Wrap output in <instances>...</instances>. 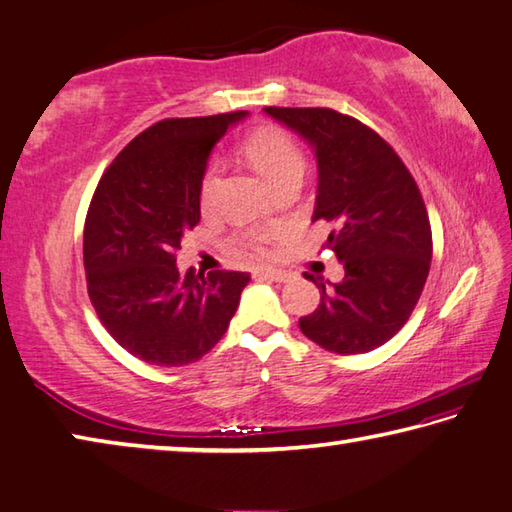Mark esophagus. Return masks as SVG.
Instances as JSON below:
<instances>
[{
    "instance_id": "34e87169",
    "label": "esophagus",
    "mask_w": 512,
    "mask_h": 512,
    "mask_svg": "<svg viewBox=\"0 0 512 512\" xmlns=\"http://www.w3.org/2000/svg\"><path fill=\"white\" fill-rule=\"evenodd\" d=\"M256 276L265 278V281H272V283H285L287 281V274L283 272V269H260V272H256Z\"/></svg>"
}]
</instances>
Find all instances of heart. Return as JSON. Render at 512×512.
<instances>
[{
  "label": "heart",
  "instance_id": "heart-1",
  "mask_svg": "<svg viewBox=\"0 0 512 512\" xmlns=\"http://www.w3.org/2000/svg\"><path fill=\"white\" fill-rule=\"evenodd\" d=\"M240 151L247 158L260 176H263L274 189L281 187L283 182L303 176L305 158L294 138L281 127H260L249 133V136L240 144ZM220 173L223 165L218 160H211L202 171L200 178V205L202 209H211L216 205L218 187H220ZM265 234L258 231H249L243 236V243L252 249H263Z\"/></svg>",
  "mask_w": 512,
  "mask_h": 512
}]
</instances>
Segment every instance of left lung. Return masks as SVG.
Here are the masks:
<instances>
[{
    "instance_id": "8db88e82",
    "label": "left lung",
    "mask_w": 512,
    "mask_h": 512,
    "mask_svg": "<svg viewBox=\"0 0 512 512\" xmlns=\"http://www.w3.org/2000/svg\"><path fill=\"white\" fill-rule=\"evenodd\" d=\"M265 113L314 149L312 223L334 225L325 249L345 269L330 287L305 274L321 303L298 321L301 332L336 354L381 347L406 325L430 272L432 231L417 182L390 144L350 115L285 106H265Z\"/></svg>"
}]
</instances>
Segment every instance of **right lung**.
<instances>
[{
    "mask_svg": "<svg viewBox=\"0 0 512 512\" xmlns=\"http://www.w3.org/2000/svg\"><path fill=\"white\" fill-rule=\"evenodd\" d=\"M247 111L153 124L115 158L84 223L86 289L118 345L178 368L227 332L247 272H178L182 236L200 223V178L216 142Z\"/></svg>",
    "mask_w": 512,
    "mask_h": 512,
    "instance_id": "obj_1",
    "label": "right lung"
}]
</instances>
